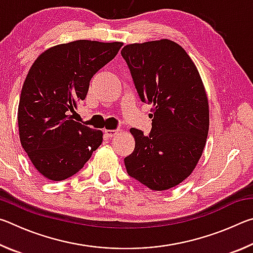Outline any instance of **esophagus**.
<instances>
[{
  "instance_id": "obj_1",
  "label": "esophagus",
  "mask_w": 253,
  "mask_h": 253,
  "mask_svg": "<svg viewBox=\"0 0 253 253\" xmlns=\"http://www.w3.org/2000/svg\"><path fill=\"white\" fill-rule=\"evenodd\" d=\"M118 131H119V130H117V129H105V130H104L106 136H107V137H110V138H111V137H114L115 135H117Z\"/></svg>"
}]
</instances>
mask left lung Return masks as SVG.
<instances>
[{"label": "left lung", "instance_id": "obj_1", "mask_svg": "<svg viewBox=\"0 0 253 253\" xmlns=\"http://www.w3.org/2000/svg\"><path fill=\"white\" fill-rule=\"evenodd\" d=\"M122 57L140 100L153 106L149 135L130 129L135 149L124 160L127 173L151 190H169L192 173L207 142L202 79L186 51L170 40L128 44Z\"/></svg>", "mask_w": 253, "mask_h": 253}]
</instances>
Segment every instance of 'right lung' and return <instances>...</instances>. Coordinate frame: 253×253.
Returning a JSON list of instances; mask_svg holds the SVG:
<instances>
[{
    "label": "right lung",
    "mask_w": 253,
    "mask_h": 253,
    "mask_svg": "<svg viewBox=\"0 0 253 253\" xmlns=\"http://www.w3.org/2000/svg\"><path fill=\"white\" fill-rule=\"evenodd\" d=\"M121 42L78 40L55 45L34 61L21 91L20 140L39 173L62 181L84 168L100 146L102 131L71 119L98 70L111 61Z\"/></svg>",
    "instance_id": "1"
}]
</instances>
